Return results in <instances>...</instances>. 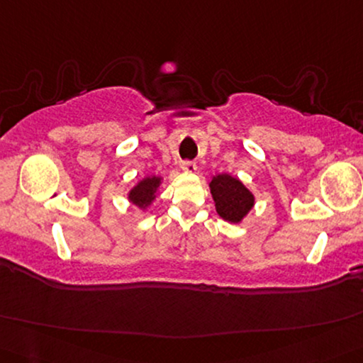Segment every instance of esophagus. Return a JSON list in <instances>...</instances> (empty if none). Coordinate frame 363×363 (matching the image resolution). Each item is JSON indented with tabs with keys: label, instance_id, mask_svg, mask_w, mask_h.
Wrapping results in <instances>:
<instances>
[{
	"label": "esophagus",
	"instance_id": "obj_1",
	"mask_svg": "<svg viewBox=\"0 0 363 363\" xmlns=\"http://www.w3.org/2000/svg\"><path fill=\"white\" fill-rule=\"evenodd\" d=\"M181 168H182V171H186V172H189V174H192V172L197 171V164H195L194 161H182Z\"/></svg>",
	"mask_w": 363,
	"mask_h": 363
}]
</instances>
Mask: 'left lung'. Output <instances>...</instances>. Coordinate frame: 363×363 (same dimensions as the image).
Returning a JSON list of instances; mask_svg holds the SVG:
<instances>
[{"label":"left lung","mask_w":363,"mask_h":363,"mask_svg":"<svg viewBox=\"0 0 363 363\" xmlns=\"http://www.w3.org/2000/svg\"><path fill=\"white\" fill-rule=\"evenodd\" d=\"M210 191L218 215L229 223H240L254 208V194L231 174L213 176Z\"/></svg>","instance_id":"obj_1"}]
</instances>
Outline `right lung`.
<instances>
[{"instance_id":"obj_1","label":"right lung","mask_w":363,"mask_h":363,"mask_svg":"<svg viewBox=\"0 0 363 363\" xmlns=\"http://www.w3.org/2000/svg\"><path fill=\"white\" fill-rule=\"evenodd\" d=\"M161 184V177L158 176H148L143 177V179L137 184L135 187L130 189L129 192V200L130 203H134L139 208L145 210L148 205L157 199V191Z\"/></svg>"}]
</instances>
